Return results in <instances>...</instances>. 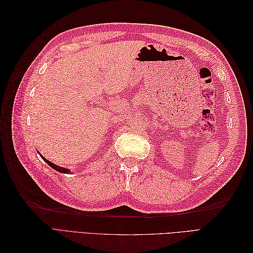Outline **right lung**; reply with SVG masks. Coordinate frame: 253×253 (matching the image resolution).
<instances>
[{
  "label": "right lung",
  "instance_id": "right-lung-1",
  "mask_svg": "<svg viewBox=\"0 0 253 253\" xmlns=\"http://www.w3.org/2000/svg\"><path fill=\"white\" fill-rule=\"evenodd\" d=\"M40 154V153H39ZM40 156L42 157V159L44 160L45 163H46L47 165H49L52 169H55L56 171H58V172H61V173H65V174H67V173H70V170H67V169H65V168H62V167H59V166H56V165H53L52 163H50L49 160H47V159H45L41 154H40Z\"/></svg>",
  "mask_w": 253,
  "mask_h": 253
}]
</instances>
